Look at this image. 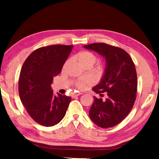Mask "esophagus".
<instances>
[{
    "label": "esophagus",
    "instance_id": "esophagus-1",
    "mask_svg": "<svg viewBox=\"0 0 159 159\" xmlns=\"http://www.w3.org/2000/svg\"><path fill=\"white\" fill-rule=\"evenodd\" d=\"M82 93H75V94H74L73 95V98H76V97H78V96H79V95H82Z\"/></svg>",
    "mask_w": 159,
    "mask_h": 159
}]
</instances>
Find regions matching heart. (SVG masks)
I'll use <instances>...</instances> for the list:
<instances>
[{
    "label": "heart",
    "instance_id": "heart-1",
    "mask_svg": "<svg viewBox=\"0 0 159 159\" xmlns=\"http://www.w3.org/2000/svg\"><path fill=\"white\" fill-rule=\"evenodd\" d=\"M76 57L78 61L83 67L85 66H93V64L96 62L97 57L91 52L88 51H82L78 53ZM91 83V80L88 79H82L77 83L76 86L79 89H85L87 86Z\"/></svg>",
    "mask_w": 159,
    "mask_h": 159
}]
</instances>
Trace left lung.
<instances>
[{
  "mask_svg": "<svg viewBox=\"0 0 159 159\" xmlns=\"http://www.w3.org/2000/svg\"><path fill=\"white\" fill-rule=\"evenodd\" d=\"M105 59L104 74L93 90L96 93H107L105 100L94 96L89 110L92 121L102 128L120 123L130 113L136 99L138 80L134 64L124 50L105 43L83 45Z\"/></svg>",
  "mask_w": 159,
  "mask_h": 159,
  "instance_id": "8db88e82",
  "label": "left lung"
}]
</instances>
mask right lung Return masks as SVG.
Wrapping results in <instances>:
<instances>
[{"mask_svg": "<svg viewBox=\"0 0 159 159\" xmlns=\"http://www.w3.org/2000/svg\"><path fill=\"white\" fill-rule=\"evenodd\" d=\"M73 45L40 48L26 58L19 80V95L31 117L45 127L55 125L65 116L71 97L55 95L53 77L60 73Z\"/></svg>", "mask_w": 159, "mask_h": 159, "instance_id": "right-lung-1", "label": "right lung"}]
</instances>
